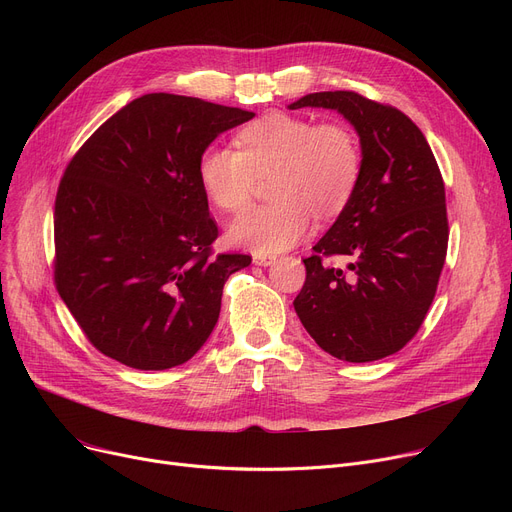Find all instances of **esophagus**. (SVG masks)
I'll list each match as a JSON object with an SVG mask.
<instances>
[{
	"label": "esophagus",
	"instance_id": "34e87169",
	"mask_svg": "<svg viewBox=\"0 0 512 512\" xmlns=\"http://www.w3.org/2000/svg\"><path fill=\"white\" fill-rule=\"evenodd\" d=\"M253 261H255V265L267 267V265H272V263H276V255H265V253H255V255H253Z\"/></svg>",
	"mask_w": 512,
	"mask_h": 512
}]
</instances>
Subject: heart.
Wrapping results in <instances>:
<instances>
[{"label": "heart", "instance_id": "obj_1", "mask_svg": "<svg viewBox=\"0 0 512 512\" xmlns=\"http://www.w3.org/2000/svg\"><path fill=\"white\" fill-rule=\"evenodd\" d=\"M238 149L209 145L197 176L209 201L224 211L245 207L257 180L274 172L276 201L242 211L228 228L234 245L255 253H280L313 224L336 215L353 199L363 172L357 132L344 122H321L284 112L265 114L238 130Z\"/></svg>", "mask_w": 512, "mask_h": 512}]
</instances>
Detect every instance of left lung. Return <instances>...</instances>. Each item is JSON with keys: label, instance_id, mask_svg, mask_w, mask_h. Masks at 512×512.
I'll use <instances>...</instances> for the list:
<instances>
[{"label": "left lung", "instance_id": "left-lung-1", "mask_svg": "<svg viewBox=\"0 0 512 512\" xmlns=\"http://www.w3.org/2000/svg\"><path fill=\"white\" fill-rule=\"evenodd\" d=\"M326 107L355 126L363 149L357 191L303 259L294 299L301 324L336 359L378 361L421 328L448 249L446 193L423 132L400 110L355 91L309 93L290 103ZM342 254L346 268L329 263Z\"/></svg>", "mask_w": 512, "mask_h": 512}]
</instances>
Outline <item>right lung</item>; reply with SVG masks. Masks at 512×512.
I'll use <instances>...</instances> for the list:
<instances>
[{
	"mask_svg": "<svg viewBox=\"0 0 512 512\" xmlns=\"http://www.w3.org/2000/svg\"><path fill=\"white\" fill-rule=\"evenodd\" d=\"M255 114L149 93L85 141L56 195L53 280L105 357L143 371L186 363L218 324L226 280L249 255L218 253L197 161Z\"/></svg>",
	"mask_w": 512,
	"mask_h": 512,
	"instance_id": "add662e5",
	"label": "right lung"
}]
</instances>
